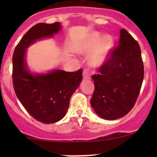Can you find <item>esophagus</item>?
<instances>
[{"label": "esophagus", "mask_w": 157, "mask_h": 157, "mask_svg": "<svg viewBox=\"0 0 157 157\" xmlns=\"http://www.w3.org/2000/svg\"><path fill=\"white\" fill-rule=\"evenodd\" d=\"M83 77L84 79H90V73L87 69H85L83 72Z\"/></svg>", "instance_id": "esophagus-1"}]
</instances>
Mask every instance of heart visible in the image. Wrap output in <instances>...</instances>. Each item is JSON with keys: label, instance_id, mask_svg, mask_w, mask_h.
<instances>
[{"label": "heart", "instance_id": "b5f03b06", "mask_svg": "<svg viewBox=\"0 0 157 157\" xmlns=\"http://www.w3.org/2000/svg\"><path fill=\"white\" fill-rule=\"evenodd\" d=\"M102 39V36L99 33H93L80 44L77 48L78 52H86L92 49L90 56L93 64H99L107 58L113 46V40L110 36H105Z\"/></svg>", "mask_w": 157, "mask_h": 157}]
</instances>
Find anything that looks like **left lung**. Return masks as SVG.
<instances>
[{"instance_id":"obj_1","label":"left lung","mask_w":157,"mask_h":157,"mask_svg":"<svg viewBox=\"0 0 157 157\" xmlns=\"http://www.w3.org/2000/svg\"><path fill=\"white\" fill-rule=\"evenodd\" d=\"M93 74L95 90L90 103L101 118L115 120L133 109L144 80V62L138 42L126 29L120 31L118 45L112 48Z\"/></svg>"}]
</instances>
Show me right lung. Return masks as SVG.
<instances>
[{
  "mask_svg": "<svg viewBox=\"0 0 157 157\" xmlns=\"http://www.w3.org/2000/svg\"><path fill=\"white\" fill-rule=\"evenodd\" d=\"M61 28L58 22L37 23L23 36L13 55V85L16 95L29 115L45 124L64 118L71 96L83 80V70L74 72L56 70L33 75L26 70L25 52L36 40L52 36Z\"/></svg>",
  "mask_w": 157,
  "mask_h": 157,
  "instance_id": "1",
  "label": "right lung"
}]
</instances>
